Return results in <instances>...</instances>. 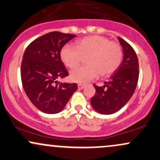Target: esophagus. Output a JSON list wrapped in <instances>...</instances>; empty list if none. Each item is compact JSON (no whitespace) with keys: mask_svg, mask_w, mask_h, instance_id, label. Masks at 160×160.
Instances as JSON below:
<instances>
[{"mask_svg":"<svg viewBox=\"0 0 160 160\" xmlns=\"http://www.w3.org/2000/svg\"><path fill=\"white\" fill-rule=\"evenodd\" d=\"M78 88H80V89H82V88H85V86L82 85V84H78Z\"/></svg>","mask_w":160,"mask_h":160,"instance_id":"1","label":"esophagus"}]
</instances>
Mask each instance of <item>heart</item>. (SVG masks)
Wrapping results in <instances>:
<instances>
[{
	"label": "heart",
	"instance_id": "b5f03b06",
	"mask_svg": "<svg viewBox=\"0 0 160 160\" xmlns=\"http://www.w3.org/2000/svg\"><path fill=\"white\" fill-rule=\"evenodd\" d=\"M82 57H87L88 65L74 69L69 78L73 82L85 84L95 80L100 74L102 78L110 76L122 60V50L120 45L101 36H91L77 42L76 47L66 45L60 51V58L65 66L75 68Z\"/></svg>",
	"mask_w": 160,
	"mask_h": 160
}]
</instances>
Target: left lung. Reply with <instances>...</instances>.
Here are the masks:
<instances>
[{
  "instance_id": "8db88e82",
  "label": "left lung",
  "mask_w": 160,
  "mask_h": 160,
  "mask_svg": "<svg viewBox=\"0 0 160 160\" xmlns=\"http://www.w3.org/2000/svg\"><path fill=\"white\" fill-rule=\"evenodd\" d=\"M124 58L118 68L103 86L94 85L95 95L91 98L92 108L103 115H110L120 110L131 98L138 80V61L133 48L118 37Z\"/></svg>"
}]
</instances>
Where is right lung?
Masks as SVG:
<instances>
[{"label":"right lung","instance_id":"right-lung-1","mask_svg":"<svg viewBox=\"0 0 160 160\" xmlns=\"http://www.w3.org/2000/svg\"><path fill=\"white\" fill-rule=\"evenodd\" d=\"M75 37L73 34L51 32L36 38L25 50L21 66L23 88L32 104L42 112L56 114L63 110L78 89L76 83H58L57 80L68 75L60 51Z\"/></svg>","mask_w":160,"mask_h":160}]
</instances>
